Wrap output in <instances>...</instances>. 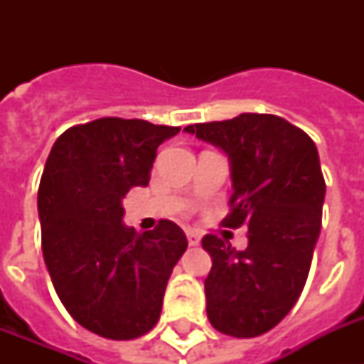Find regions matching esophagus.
<instances>
[{"label": "esophagus", "instance_id": "1", "mask_svg": "<svg viewBox=\"0 0 364 364\" xmlns=\"http://www.w3.org/2000/svg\"><path fill=\"white\" fill-rule=\"evenodd\" d=\"M187 240H188V245H198L200 243V234L193 228H188L187 230Z\"/></svg>", "mask_w": 364, "mask_h": 364}]
</instances>
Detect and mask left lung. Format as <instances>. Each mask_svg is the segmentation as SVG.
Here are the masks:
<instances>
[{"label": "left lung", "mask_w": 364, "mask_h": 364, "mask_svg": "<svg viewBox=\"0 0 364 364\" xmlns=\"http://www.w3.org/2000/svg\"><path fill=\"white\" fill-rule=\"evenodd\" d=\"M185 132L228 154L234 193L223 225L249 228L243 251L215 234L202 238L213 260L208 319L219 333L255 338L287 316L308 279L325 200L316 143L282 117L259 113Z\"/></svg>", "instance_id": "8db88e82"}]
</instances>
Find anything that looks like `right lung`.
<instances>
[{"instance_id":"add662e5","label":"right lung","mask_w":364,"mask_h":364,"mask_svg":"<svg viewBox=\"0 0 364 364\" xmlns=\"http://www.w3.org/2000/svg\"><path fill=\"white\" fill-rule=\"evenodd\" d=\"M179 130L119 117L71 126L43 170L45 264L70 316L104 338H139L159 323L171 270L188 245L168 219L143 234L122 223V198L147 187L156 149Z\"/></svg>"}]
</instances>
